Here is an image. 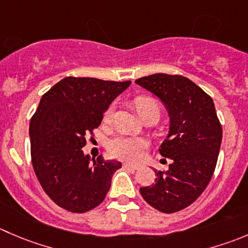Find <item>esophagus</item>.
Instances as JSON below:
<instances>
[{
    "label": "esophagus",
    "instance_id": "esophagus-1",
    "mask_svg": "<svg viewBox=\"0 0 248 248\" xmlns=\"http://www.w3.org/2000/svg\"><path fill=\"white\" fill-rule=\"evenodd\" d=\"M124 168H128V170H139V166H136V165H131V163H124Z\"/></svg>",
    "mask_w": 248,
    "mask_h": 248
}]
</instances>
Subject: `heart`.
I'll return each instance as SVG.
<instances>
[{"label":"heart","instance_id":"obj_1","mask_svg":"<svg viewBox=\"0 0 248 248\" xmlns=\"http://www.w3.org/2000/svg\"><path fill=\"white\" fill-rule=\"evenodd\" d=\"M134 107L139 116L149 110H155L160 114V104L157 100L150 97H138L134 100ZM114 110L115 104H111L108 108L105 111V120L111 119ZM146 149H148V141L145 139L140 137L124 136V134L115 136L108 144L110 155L129 162H139L143 160Z\"/></svg>","mask_w":248,"mask_h":248}]
</instances>
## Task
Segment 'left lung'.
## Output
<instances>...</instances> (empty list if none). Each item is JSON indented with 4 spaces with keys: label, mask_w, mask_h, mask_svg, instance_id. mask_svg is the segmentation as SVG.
Listing matches in <instances>:
<instances>
[{
    "label": "left lung",
    "mask_w": 248,
    "mask_h": 248,
    "mask_svg": "<svg viewBox=\"0 0 248 248\" xmlns=\"http://www.w3.org/2000/svg\"><path fill=\"white\" fill-rule=\"evenodd\" d=\"M136 83L156 95L167 109L170 132L158 151L172 161L167 170H155V184L139 191L160 212H178L203 193L216 170L223 132L215 103L180 75L155 74Z\"/></svg>",
    "instance_id": "1"
}]
</instances>
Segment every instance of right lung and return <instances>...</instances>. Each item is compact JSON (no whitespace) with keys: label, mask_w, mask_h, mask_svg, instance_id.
<instances>
[{"label":"right lung","mask_w":248,"mask_h":248,"mask_svg":"<svg viewBox=\"0 0 248 248\" xmlns=\"http://www.w3.org/2000/svg\"><path fill=\"white\" fill-rule=\"evenodd\" d=\"M129 85L69 76L41 98L29 128L31 161L42 189L59 207L85 213L107 196L121 162L105 161L102 155L92 162L82 148L86 134L93 133L112 100Z\"/></svg>","instance_id":"right-lung-1"}]
</instances>
